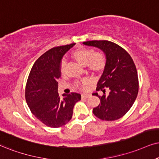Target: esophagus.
I'll list each match as a JSON object with an SVG mask.
<instances>
[{
  "instance_id": "34e87169",
  "label": "esophagus",
  "mask_w": 159,
  "mask_h": 159,
  "mask_svg": "<svg viewBox=\"0 0 159 159\" xmlns=\"http://www.w3.org/2000/svg\"><path fill=\"white\" fill-rule=\"evenodd\" d=\"M90 96L89 94H81V98H87Z\"/></svg>"
}]
</instances>
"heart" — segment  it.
Wrapping results in <instances>:
<instances>
[{
	"mask_svg": "<svg viewBox=\"0 0 159 159\" xmlns=\"http://www.w3.org/2000/svg\"><path fill=\"white\" fill-rule=\"evenodd\" d=\"M73 57L83 65H86L88 69L92 72L100 73L103 71L106 65V56L102 51H94L93 49L87 48H81L75 50L73 53ZM65 66V60L62 59L60 64L61 71L64 70ZM88 81L86 79L77 82L76 86L79 88H84Z\"/></svg>",
	"mask_w": 159,
	"mask_h": 159,
	"instance_id": "b5f03b06",
	"label": "heart"
}]
</instances>
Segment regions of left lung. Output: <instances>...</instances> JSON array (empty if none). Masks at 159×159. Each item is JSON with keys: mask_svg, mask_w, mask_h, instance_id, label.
I'll return each instance as SVG.
<instances>
[{"mask_svg": "<svg viewBox=\"0 0 159 159\" xmlns=\"http://www.w3.org/2000/svg\"><path fill=\"white\" fill-rule=\"evenodd\" d=\"M83 44L101 49L106 54V65L97 85L100 103L93 108V114L102 120L113 121L123 116L133 106L139 91V79L136 65L124 48L107 40H92ZM110 90L105 95V87Z\"/></svg>", "mask_w": 159, "mask_h": 159, "instance_id": "obj_1", "label": "left lung"}]
</instances>
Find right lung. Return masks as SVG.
I'll use <instances>...</instances> for the list:
<instances>
[{"instance_id": "1", "label": "right lung", "mask_w": 159, "mask_h": 159, "mask_svg": "<svg viewBox=\"0 0 159 159\" xmlns=\"http://www.w3.org/2000/svg\"><path fill=\"white\" fill-rule=\"evenodd\" d=\"M75 44L59 46L46 51L32 67L25 85L26 103L31 113L51 128L65 125L73 116V107L81 94L71 92L60 98L57 79L61 76V60Z\"/></svg>"}]
</instances>
